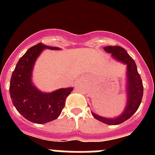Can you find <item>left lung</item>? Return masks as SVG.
I'll use <instances>...</instances> for the list:
<instances>
[{
	"mask_svg": "<svg viewBox=\"0 0 155 155\" xmlns=\"http://www.w3.org/2000/svg\"><path fill=\"white\" fill-rule=\"evenodd\" d=\"M104 49L107 53H110L111 56L117 61L127 65L125 85L127 102L122 113L113 118L101 116L93 112H91V114L94 118L104 124L118 125L129 119L140 107L143 96V82L137 71L135 61L124 48L118 46H109L104 47Z\"/></svg>",
	"mask_w": 155,
	"mask_h": 155,
	"instance_id": "left-lung-1",
	"label": "left lung"
}]
</instances>
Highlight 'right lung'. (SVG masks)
Returning <instances> with one entry per match:
<instances>
[{
  "mask_svg": "<svg viewBox=\"0 0 155 155\" xmlns=\"http://www.w3.org/2000/svg\"><path fill=\"white\" fill-rule=\"evenodd\" d=\"M46 48L61 49L41 43L30 48L16 64L10 84V94L14 107L25 118L36 124H46L58 118L67 97L73 90V87H65L46 93L34 85V64Z\"/></svg>",
  "mask_w": 155,
  "mask_h": 155,
  "instance_id": "add662e5",
  "label": "right lung"
}]
</instances>
